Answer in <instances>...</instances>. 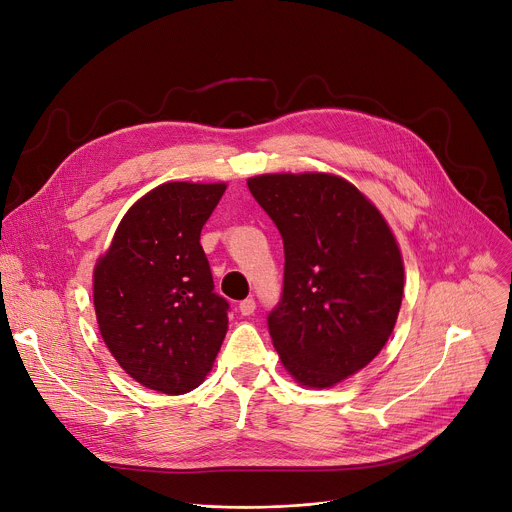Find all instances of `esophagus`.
I'll use <instances>...</instances> for the list:
<instances>
[{
  "label": "esophagus",
  "instance_id": "esophagus-1",
  "mask_svg": "<svg viewBox=\"0 0 512 512\" xmlns=\"http://www.w3.org/2000/svg\"><path fill=\"white\" fill-rule=\"evenodd\" d=\"M255 308H257V304H255L253 298H247V300H243V302L239 304V310H241L243 316H251V314L255 312Z\"/></svg>",
  "mask_w": 512,
  "mask_h": 512
}]
</instances>
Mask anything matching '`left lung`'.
Here are the masks:
<instances>
[{
	"label": "left lung",
	"instance_id": "obj_1",
	"mask_svg": "<svg viewBox=\"0 0 512 512\" xmlns=\"http://www.w3.org/2000/svg\"><path fill=\"white\" fill-rule=\"evenodd\" d=\"M284 239V294L269 335L296 384L333 388L388 343L404 261L382 212L345 177L263 173L247 179Z\"/></svg>",
	"mask_w": 512,
	"mask_h": 512
}]
</instances>
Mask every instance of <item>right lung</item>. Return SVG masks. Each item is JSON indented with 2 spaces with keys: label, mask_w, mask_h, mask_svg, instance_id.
Segmentation results:
<instances>
[{
  "label": "right lung",
  "mask_w": 512,
  "mask_h": 512,
  "mask_svg": "<svg viewBox=\"0 0 512 512\" xmlns=\"http://www.w3.org/2000/svg\"><path fill=\"white\" fill-rule=\"evenodd\" d=\"M226 183L167 181L122 216L94 267V308L112 357L163 394L198 388L228 331L200 232Z\"/></svg>",
  "instance_id": "right-lung-1"
}]
</instances>
